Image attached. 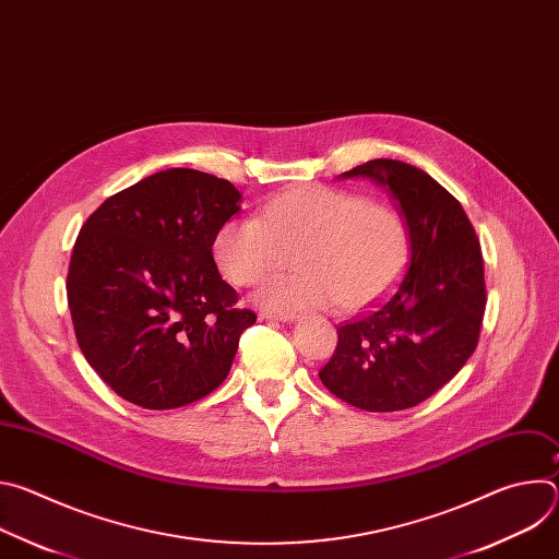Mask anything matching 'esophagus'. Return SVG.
<instances>
[{"label": "esophagus", "instance_id": "obj_1", "mask_svg": "<svg viewBox=\"0 0 559 559\" xmlns=\"http://www.w3.org/2000/svg\"><path fill=\"white\" fill-rule=\"evenodd\" d=\"M263 321H281V323H292L296 321V313L289 311H261Z\"/></svg>", "mask_w": 559, "mask_h": 559}]
</instances>
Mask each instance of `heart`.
I'll use <instances>...</instances> for the list:
<instances>
[{"instance_id": "heart-1", "label": "heart", "mask_w": 559, "mask_h": 559, "mask_svg": "<svg viewBox=\"0 0 559 559\" xmlns=\"http://www.w3.org/2000/svg\"><path fill=\"white\" fill-rule=\"evenodd\" d=\"M294 252L300 272L272 276L257 300L276 311L334 302L352 311L373 302L401 278L409 259V229L393 205L302 186L272 199L263 218L225 221L214 238L218 270L241 287L285 267Z\"/></svg>"}]
</instances>
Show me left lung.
Listing matches in <instances>:
<instances>
[{
	"mask_svg": "<svg viewBox=\"0 0 559 559\" xmlns=\"http://www.w3.org/2000/svg\"><path fill=\"white\" fill-rule=\"evenodd\" d=\"M356 177L386 188L412 257L384 298L338 328L318 376L358 409L401 412L427 401L475 352L487 305L483 250L460 201L425 170L373 158L341 175Z\"/></svg>",
	"mask_w": 559,
	"mask_h": 559,
	"instance_id": "8db88e82",
	"label": "left lung"
}]
</instances>
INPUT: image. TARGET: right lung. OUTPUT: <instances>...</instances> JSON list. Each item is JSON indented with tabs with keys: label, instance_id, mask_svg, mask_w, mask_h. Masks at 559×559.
Wrapping results in <instances>:
<instances>
[{
	"label": "right lung",
	"instance_id": "right-lung-1",
	"mask_svg": "<svg viewBox=\"0 0 559 559\" xmlns=\"http://www.w3.org/2000/svg\"><path fill=\"white\" fill-rule=\"evenodd\" d=\"M238 203L229 181L170 168L106 199L79 231L66 281L74 336L123 401L177 409L227 378L257 323L212 257Z\"/></svg>",
	"mask_w": 559,
	"mask_h": 559
}]
</instances>
